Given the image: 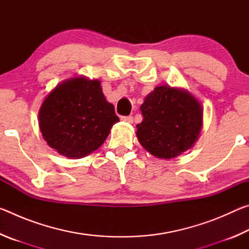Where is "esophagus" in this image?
I'll return each instance as SVG.
<instances>
[{"mask_svg": "<svg viewBox=\"0 0 249 249\" xmlns=\"http://www.w3.org/2000/svg\"><path fill=\"white\" fill-rule=\"evenodd\" d=\"M122 121L127 122V123H133L134 117L132 115H127V116H122Z\"/></svg>", "mask_w": 249, "mask_h": 249, "instance_id": "1", "label": "esophagus"}]
</instances>
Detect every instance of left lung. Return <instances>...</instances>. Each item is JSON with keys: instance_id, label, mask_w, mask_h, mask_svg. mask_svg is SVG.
Here are the masks:
<instances>
[{"instance_id": "8db88e82", "label": "left lung", "mask_w": 249, "mask_h": 249, "mask_svg": "<svg viewBox=\"0 0 249 249\" xmlns=\"http://www.w3.org/2000/svg\"><path fill=\"white\" fill-rule=\"evenodd\" d=\"M144 116L137 137L144 148L158 158L170 159L191 148L202 127V107L187 92L157 87L141 107Z\"/></svg>"}]
</instances>
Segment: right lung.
Listing matches in <instances>:
<instances>
[{"mask_svg": "<svg viewBox=\"0 0 249 249\" xmlns=\"http://www.w3.org/2000/svg\"><path fill=\"white\" fill-rule=\"evenodd\" d=\"M120 119L98 80L73 78L59 84L39 111V127L52 148L82 158L99 148Z\"/></svg>", "mask_w": 249, "mask_h": 249, "instance_id": "obj_1", "label": "right lung"}]
</instances>
